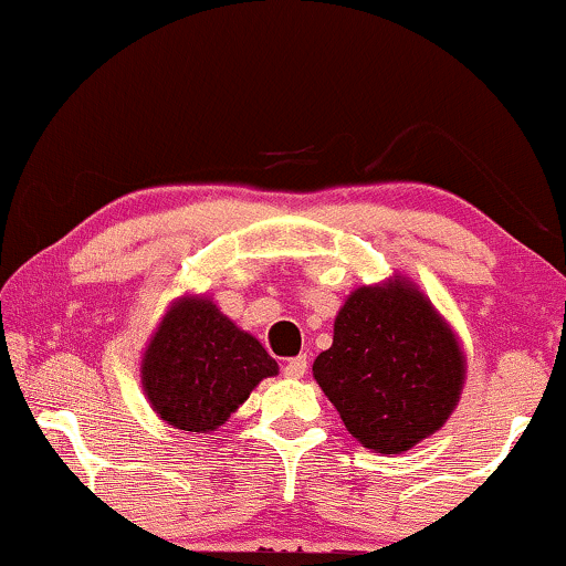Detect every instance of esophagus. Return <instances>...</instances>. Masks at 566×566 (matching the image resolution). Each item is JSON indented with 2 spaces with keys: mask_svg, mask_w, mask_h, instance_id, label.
I'll list each match as a JSON object with an SVG mask.
<instances>
[{
  "mask_svg": "<svg viewBox=\"0 0 566 566\" xmlns=\"http://www.w3.org/2000/svg\"><path fill=\"white\" fill-rule=\"evenodd\" d=\"M283 375H285V378H294V380L304 378V375H306V357H304V354H298V357L285 361Z\"/></svg>",
  "mask_w": 566,
  "mask_h": 566,
  "instance_id": "obj_1",
  "label": "esophagus"
}]
</instances>
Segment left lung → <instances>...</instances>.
<instances>
[{
    "label": "left lung",
    "mask_w": 566,
    "mask_h": 566,
    "mask_svg": "<svg viewBox=\"0 0 566 566\" xmlns=\"http://www.w3.org/2000/svg\"><path fill=\"white\" fill-rule=\"evenodd\" d=\"M312 373L359 443L401 453L449 420L464 357L428 298L390 283L346 298Z\"/></svg>",
    "instance_id": "1"
}]
</instances>
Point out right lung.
Segmentation results:
<instances>
[{
  "label": "right lung",
  "mask_w": 566,
  "mask_h": 566,
  "mask_svg": "<svg viewBox=\"0 0 566 566\" xmlns=\"http://www.w3.org/2000/svg\"><path fill=\"white\" fill-rule=\"evenodd\" d=\"M142 373L146 396L165 422L207 432L220 428L256 382L277 375V361L212 302L186 298L165 315Z\"/></svg>",
  "instance_id": "1"
}]
</instances>
